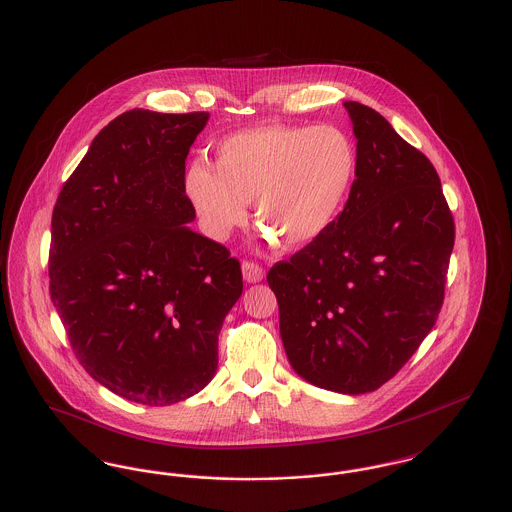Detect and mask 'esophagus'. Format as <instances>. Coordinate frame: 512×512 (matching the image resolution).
Segmentation results:
<instances>
[{
	"label": "esophagus",
	"instance_id": "esophagus-1",
	"mask_svg": "<svg viewBox=\"0 0 512 512\" xmlns=\"http://www.w3.org/2000/svg\"><path fill=\"white\" fill-rule=\"evenodd\" d=\"M242 272H244L245 282L249 284H255V282H261L265 278V268L253 261H244L242 263Z\"/></svg>",
	"mask_w": 512,
	"mask_h": 512
}]
</instances>
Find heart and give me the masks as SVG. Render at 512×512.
Segmentation results:
<instances>
[{
  "label": "heart",
  "mask_w": 512,
  "mask_h": 512,
  "mask_svg": "<svg viewBox=\"0 0 512 512\" xmlns=\"http://www.w3.org/2000/svg\"><path fill=\"white\" fill-rule=\"evenodd\" d=\"M357 174V147L338 126L263 124L215 147V167L194 161L186 194L205 232L226 240L253 217L286 247L317 242L338 219Z\"/></svg>",
  "instance_id": "obj_1"
}]
</instances>
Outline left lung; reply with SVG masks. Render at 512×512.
<instances>
[{
    "label": "left lung",
    "instance_id": "1",
    "mask_svg": "<svg viewBox=\"0 0 512 512\" xmlns=\"http://www.w3.org/2000/svg\"><path fill=\"white\" fill-rule=\"evenodd\" d=\"M357 174L317 242L268 270L293 370L324 390L359 395L393 378L443 305L455 222L430 159L378 111L343 103Z\"/></svg>",
    "mask_w": 512,
    "mask_h": 512
}]
</instances>
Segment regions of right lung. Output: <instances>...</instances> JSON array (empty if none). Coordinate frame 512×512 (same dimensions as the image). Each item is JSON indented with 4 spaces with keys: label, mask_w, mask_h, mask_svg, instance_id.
Returning a JSON list of instances; mask_svg holds the SVG:
<instances>
[{
    "label": "right lung",
    "mask_w": 512,
    "mask_h": 512,
    "mask_svg": "<svg viewBox=\"0 0 512 512\" xmlns=\"http://www.w3.org/2000/svg\"><path fill=\"white\" fill-rule=\"evenodd\" d=\"M209 113L132 109L109 122L51 217L49 293L84 370L128 401L163 407L219 365L240 261L194 232L186 157Z\"/></svg>",
    "instance_id": "right-lung-1"
}]
</instances>
